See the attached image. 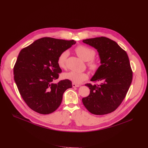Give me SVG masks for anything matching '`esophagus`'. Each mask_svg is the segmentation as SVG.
<instances>
[{
	"mask_svg": "<svg viewBox=\"0 0 148 148\" xmlns=\"http://www.w3.org/2000/svg\"><path fill=\"white\" fill-rule=\"evenodd\" d=\"M72 86H73V87H79L80 85H79V84H75V83H73L72 84Z\"/></svg>",
	"mask_w": 148,
	"mask_h": 148,
	"instance_id": "34e87169",
	"label": "esophagus"
}]
</instances>
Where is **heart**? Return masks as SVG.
Here are the masks:
<instances>
[{"mask_svg": "<svg viewBox=\"0 0 148 148\" xmlns=\"http://www.w3.org/2000/svg\"><path fill=\"white\" fill-rule=\"evenodd\" d=\"M75 52L84 61H87V66L90 70L95 71L99 68V63L96 61L94 58L96 55L95 51L90 47L80 45L75 49ZM68 56V52L64 51L60 53L58 58V65L61 68H65L66 62ZM63 76L66 79L73 82L74 83L79 84L87 79L88 75L86 73H80L76 71H69L65 73Z\"/></svg>", "mask_w": 148, "mask_h": 148, "instance_id": "1", "label": "heart"}]
</instances>
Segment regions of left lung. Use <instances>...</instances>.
<instances>
[{
  "instance_id": "obj_1",
  "label": "left lung",
  "mask_w": 148,
  "mask_h": 148,
  "mask_svg": "<svg viewBox=\"0 0 148 148\" xmlns=\"http://www.w3.org/2000/svg\"><path fill=\"white\" fill-rule=\"evenodd\" d=\"M83 42L97 49L101 64L90 80L101 83L85 84L90 91L82 99L83 103L93 114L111 113L120 105L132 82L129 56L115 42L105 37L88 38Z\"/></svg>"
}]
</instances>
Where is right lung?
Masks as SVG:
<instances>
[{
  "mask_svg": "<svg viewBox=\"0 0 148 148\" xmlns=\"http://www.w3.org/2000/svg\"><path fill=\"white\" fill-rule=\"evenodd\" d=\"M74 40L43 37L23 49L14 67V80L26 104L41 114L54 112L60 106L64 92L72 82L63 80L55 83L62 72L58 65L61 52L75 45Z\"/></svg>",
  "mask_w": 148,
  "mask_h": 148,
  "instance_id": "right-lung-1",
  "label": "right lung"
}]
</instances>
